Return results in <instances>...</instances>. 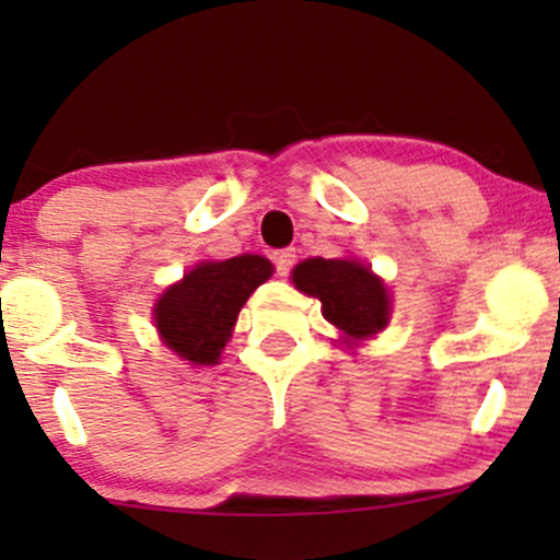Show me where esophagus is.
<instances>
[{
    "mask_svg": "<svg viewBox=\"0 0 560 560\" xmlns=\"http://www.w3.org/2000/svg\"><path fill=\"white\" fill-rule=\"evenodd\" d=\"M271 258H273V266H276V271H279V276H287L289 271H292L294 258H298V255H294L292 247H287V249H276Z\"/></svg>",
    "mask_w": 560,
    "mask_h": 560,
    "instance_id": "esophagus-1",
    "label": "esophagus"
}]
</instances>
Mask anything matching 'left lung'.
I'll return each instance as SVG.
<instances>
[{
  "label": "left lung",
  "instance_id": "obj_1",
  "mask_svg": "<svg viewBox=\"0 0 560 560\" xmlns=\"http://www.w3.org/2000/svg\"><path fill=\"white\" fill-rule=\"evenodd\" d=\"M292 281L300 292L320 300L324 318L347 337H374L387 326V289L358 260H302Z\"/></svg>",
  "mask_w": 560,
  "mask_h": 560
}]
</instances>
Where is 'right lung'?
I'll return each instance as SVG.
<instances>
[{
    "label": "right lung",
    "mask_w": 560,
    "mask_h": 560,
    "mask_svg": "<svg viewBox=\"0 0 560 560\" xmlns=\"http://www.w3.org/2000/svg\"><path fill=\"white\" fill-rule=\"evenodd\" d=\"M273 266L260 255H236L221 262H199L171 287L155 307L160 337L184 361L213 365L231 337V326L242 305L262 281L271 279Z\"/></svg>",
    "instance_id": "1"
}]
</instances>
